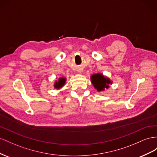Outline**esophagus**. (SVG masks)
Listing matches in <instances>:
<instances>
[{"instance_id": "obj_1", "label": "esophagus", "mask_w": 157, "mask_h": 157, "mask_svg": "<svg viewBox=\"0 0 157 157\" xmlns=\"http://www.w3.org/2000/svg\"><path fill=\"white\" fill-rule=\"evenodd\" d=\"M78 72L80 73V74L82 73V71H83V70H78Z\"/></svg>"}]
</instances>
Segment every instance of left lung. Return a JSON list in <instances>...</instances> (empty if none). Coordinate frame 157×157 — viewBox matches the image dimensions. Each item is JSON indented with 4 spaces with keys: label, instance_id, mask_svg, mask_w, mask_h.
Here are the masks:
<instances>
[{
    "label": "left lung",
    "instance_id": "1",
    "mask_svg": "<svg viewBox=\"0 0 157 157\" xmlns=\"http://www.w3.org/2000/svg\"><path fill=\"white\" fill-rule=\"evenodd\" d=\"M91 81L93 87L98 92L103 91L109 88V85H112V80L101 73L93 74L91 76Z\"/></svg>",
    "mask_w": 157,
    "mask_h": 157
}]
</instances>
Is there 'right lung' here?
Wrapping results in <instances>:
<instances>
[{"mask_svg":"<svg viewBox=\"0 0 157 157\" xmlns=\"http://www.w3.org/2000/svg\"><path fill=\"white\" fill-rule=\"evenodd\" d=\"M66 82V78L64 77H61L59 79V80H56V81L54 83V87L57 89H60L62 87H63Z\"/></svg>","mask_w":157,"mask_h":157,"instance_id":"obj_1","label":"right lung"}]
</instances>
